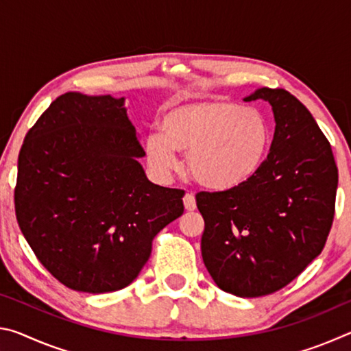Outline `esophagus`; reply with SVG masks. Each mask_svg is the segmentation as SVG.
Wrapping results in <instances>:
<instances>
[{
  "instance_id": "esophagus-1",
  "label": "esophagus",
  "mask_w": 351,
  "mask_h": 351,
  "mask_svg": "<svg viewBox=\"0 0 351 351\" xmlns=\"http://www.w3.org/2000/svg\"><path fill=\"white\" fill-rule=\"evenodd\" d=\"M184 207H186L187 210H195L197 209V201H195V195L193 193H186L184 195Z\"/></svg>"
}]
</instances>
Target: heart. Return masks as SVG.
I'll return each mask as SVG.
<instances>
[{
  "instance_id": "heart-1",
  "label": "heart",
  "mask_w": 351,
  "mask_h": 351,
  "mask_svg": "<svg viewBox=\"0 0 351 351\" xmlns=\"http://www.w3.org/2000/svg\"><path fill=\"white\" fill-rule=\"evenodd\" d=\"M271 138V123L260 110L224 99H201L165 112L161 134L147 136L145 153L159 175L176 169L175 152L187 153V171L199 186L228 190L257 173Z\"/></svg>"
}]
</instances>
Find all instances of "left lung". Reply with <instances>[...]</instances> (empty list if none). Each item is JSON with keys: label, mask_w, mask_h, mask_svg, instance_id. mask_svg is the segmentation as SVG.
Masks as SVG:
<instances>
[{"label": "left lung", "mask_w": 351, "mask_h": 351, "mask_svg": "<svg viewBox=\"0 0 351 351\" xmlns=\"http://www.w3.org/2000/svg\"><path fill=\"white\" fill-rule=\"evenodd\" d=\"M276 132L263 165L247 182L197 193L204 218L201 254L213 282L239 297L272 294L322 252L335 218L337 165L306 106L285 90L260 88Z\"/></svg>", "instance_id": "8db88e82"}]
</instances>
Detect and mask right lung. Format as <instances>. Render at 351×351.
I'll return each mask as SVG.
<instances>
[{
    "label": "right lung",
    "mask_w": 351,
    "mask_h": 351,
    "mask_svg": "<svg viewBox=\"0 0 351 351\" xmlns=\"http://www.w3.org/2000/svg\"><path fill=\"white\" fill-rule=\"evenodd\" d=\"M123 97L66 93L29 130L15 215L40 263L82 293L128 287L153 239L182 215L184 190L147 180Z\"/></svg>",
    "instance_id": "obj_1"
}]
</instances>
